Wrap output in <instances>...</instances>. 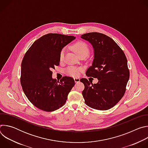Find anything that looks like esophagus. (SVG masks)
<instances>
[{
    "label": "esophagus",
    "mask_w": 148,
    "mask_h": 148,
    "mask_svg": "<svg viewBox=\"0 0 148 148\" xmlns=\"http://www.w3.org/2000/svg\"><path fill=\"white\" fill-rule=\"evenodd\" d=\"M74 81H75V82H76V83H77V82H79V80H80V79H79V78H77V77L74 78Z\"/></svg>",
    "instance_id": "34e87169"
}]
</instances>
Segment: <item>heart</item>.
Instances as JSON below:
<instances>
[{"label":"heart","mask_w":148,"mask_h":148,"mask_svg":"<svg viewBox=\"0 0 148 148\" xmlns=\"http://www.w3.org/2000/svg\"><path fill=\"white\" fill-rule=\"evenodd\" d=\"M72 50L79 57L81 56H87L90 53V50L87 45L83 41H78L71 46ZM65 49H62L60 52V60L61 61L64 60L65 55ZM81 69H77L73 67H68L66 70V73L68 75L72 77H77L79 74Z\"/></svg>","instance_id":"obj_1"}]
</instances>
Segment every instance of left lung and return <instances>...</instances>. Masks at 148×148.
I'll list each match as a JSON object with an SVG mask.
<instances>
[{"instance_id": "left-lung-1", "label": "left lung", "mask_w": 148, "mask_h": 148, "mask_svg": "<svg viewBox=\"0 0 148 148\" xmlns=\"http://www.w3.org/2000/svg\"><path fill=\"white\" fill-rule=\"evenodd\" d=\"M81 38L88 41L94 49L92 64L86 75L98 79L94 84L86 78L80 79L85 86L82 92L85 103L95 110H109L125 92L130 78L127 59L115 41L107 35L92 32Z\"/></svg>"}]
</instances>
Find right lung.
<instances>
[{"label":"right lung","instance_id":"right-lung-1","mask_svg":"<svg viewBox=\"0 0 148 148\" xmlns=\"http://www.w3.org/2000/svg\"><path fill=\"white\" fill-rule=\"evenodd\" d=\"M75 38L47 34L35 41L26 53L21 65L20 82L26 96L37 108L51 112L66 103L75 81L67 76L57 81L52 78L51 70L60 64L62 49Z\"/></svg>","mask_w":148,"mask_h":148}]
</instances>
